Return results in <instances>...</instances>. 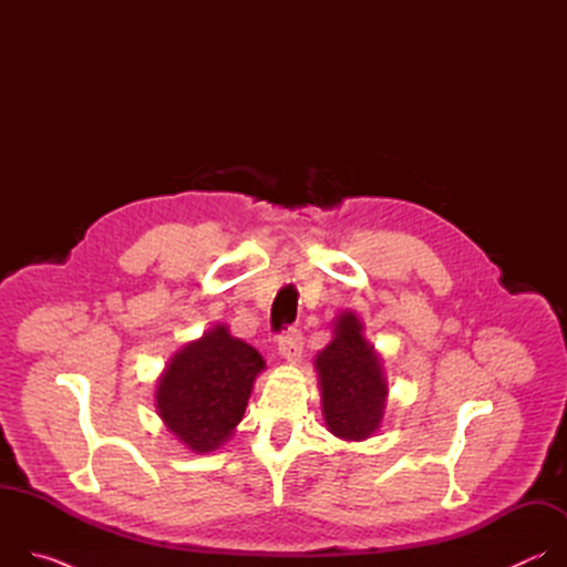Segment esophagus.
Wrapping results in <instances>:
<instances>
[{"label": "esophagus", "mask_w": 567, "mask_h": 567, "mask_svg": "<svg viewBox=\"0 0 567 567\" xmlns=\"http://www.w3.org/2000/svg\"><path fill=\"white\" fill-rule=\"evenodd\" d=\"M278 350L280 357L287 361H298V357L302 354V334L298 330H287L280 339H278Z\"/></svg>", "instance_id": "1"}]
</instances>
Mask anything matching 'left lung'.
Returning a JSON list of instances; mask_svg holds the SVG:
<instances>
[{
  "label": "left lung",
  "instance_id": "left-lung-1",
  "mask_svg": "<svg viewBox=\"0 0 567 567\" xmlns=\"http://www.w3.org/2000/svg\"><path fill=\"white\" fill-rule=\"evenodd\" d=\"M322 417L328 431L341 440H368L381 426L388 381L381 357L363 337V322L354 311L334 320V339L313 359Z\"/></svg>",
  "mask_w": 567,
  "mask_h": 567
}]
</instances>
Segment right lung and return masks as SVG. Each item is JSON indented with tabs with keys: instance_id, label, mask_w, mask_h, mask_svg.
Listing matches in <instances>:
<instances>
[{
	"instance_id": "add662e5",
	"label": "right lung",
	"mask_w": 567,
	"mask_h": 567,
	"mask_svg": "<svg viewBox=\"0 0 567 567\" xmlns=\"http://www.w3.org/2000/svg\"><path fill=\"white\" fill-rule=\"evenodd\" d=\"M262 354L230 337L226 326L210 328L184 346L158 377L154 401L166 429L195 453L219 449L245 417Z\"/></svg>"
}]
</instances>
